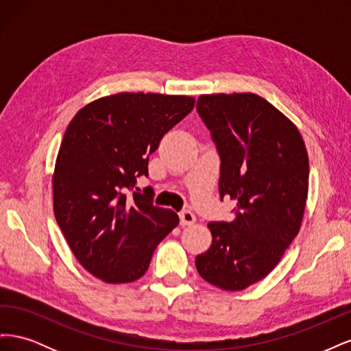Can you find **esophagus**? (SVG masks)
I'll return each instance as SVG.
<instances>
[{
	"mask_svg": "<svg viewBox=\"0 0 351 351\" xmlns=\"http://www.w3.org/2000/svg\"><path fill=\"white\" fill-rule=\"evenodd\" d=\"M196 217L192 210H182L180 212V224L182 226H192L195 224Z\"/></svg>",
	"mask_w": 351,
	"mask_h": 351,
	"instance_id": "obj_1",
	"label": "esophagus"
}]
</instances>
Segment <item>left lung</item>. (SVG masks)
<instances>
[{
    "label": "left lung",
    "mask_w": 351,
    "mask_h": 351,
    "mask_svg": "<svg viewBox=\"0 0 351 351\" xmlns=\"http://www.w3.org/2000/svg\"><path fill=\"white\" fill-rule=\"evenodd\" d=\"M196 110L221 159V200L237 202L234 219L208 224L212 244L196 268L218 289L239 291L267 277L299 232L309 158L297 127L258 95H200Z\"/></svg>",
    "instance_id": "obj_1"
}]
</instances>
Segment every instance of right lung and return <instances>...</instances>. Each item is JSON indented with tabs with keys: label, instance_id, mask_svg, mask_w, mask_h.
<instances>
[{
	"label": "right lung",
	"instance_id": "obj_1",
	"mask_svg": "<svg viewBox=\"0 0 351 351\" xmlns=\"http://www.w3.org/2000/svg\"><path fill=\"white\" fill-rule=\"evenodd\" d=\"M195 98L117 93L83 107L70 121L52 177L54 214L82 267L105 282L139 280L154 250L178 226L154 205L152 189L134 190L149 155L193 110Z\"/></svg>",
	"mask_w": 351,
	"mask_h": 351
}]
</instances>
